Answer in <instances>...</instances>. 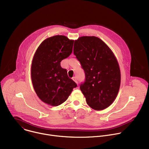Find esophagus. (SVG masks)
Instances as JSON below:
<instances>
[{
	"instance_id": "esophagus-1",
	"label": "esophagus",
	"mask_w": 149,
	"mask_h": 149,
	"mask_svg": "<svg viewBox=\"0 0 149 149\" xmlns=\"http://www.w3.org/2000/svg\"><path fill=\"white\" fill-rule=\"evenodd\" d=\"M72 79L78 84V81H77V78L76 77H73V78H72Z\"/></svg>"
}]
</instances>
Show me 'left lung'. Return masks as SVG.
<instances>
[{
    "label": "left lung",
    "instance_id": "1",
    "mask_svg": "<svg viewBox=\"0 0 149 149\" xmlns=\"http://www.w3.org/2000/svg\"><path fill=\"white\" fill-rule=\"evenodd\" d=\"M74 54L86 75L80 90L91 108L102 110L115 100L120 86L118 61L110 48L95 36L75 40Z\"/></svg>",
    "mask_w": 149,
    "mask_h": 149
}]
</instances>
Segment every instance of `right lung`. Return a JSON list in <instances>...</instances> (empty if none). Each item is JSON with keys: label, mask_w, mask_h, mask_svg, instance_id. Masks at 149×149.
Instances as JSON below:
<instances>
[{"label": "right lung", "mask_w": 149, "mask_h": 149, "mask_svg": "<svg viewBox=\"0 0 149 149\" xmlns=\"http://www.w3.org/2000/svg\"><path fill=\"white\" fill-rule=\"evenodd\" d=\"M74 40L56 35L45 39L36 51L31 65V79L38 97L52 106L65 102L77 84L61 67L72 52Z\"/></svg>", "instance_id": "right-lung-1"}]
</instances>
